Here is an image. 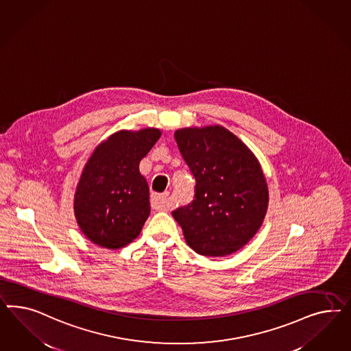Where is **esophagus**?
I'll return each mask as SVG.
<instances>
[{
	"label": "esophagus",
	"mask_w": 351,
	"mask_h": 351,
	"mask_svg": "<svg viewBox=\"0 0 351 351\" xmlns=\"http://www.w3.org/2000/svg\"><path fill=\"white\" fill-rule=\"evenodd\" d=\"M169 191H165L162 194H153L152 198H150V203H152V207L154 210H158V211H165L170 207V198H169Z\"/></svg>",
	"instance_id": "obj_1"
}]
</instances>
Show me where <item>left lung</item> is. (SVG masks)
I'll use <instances>...</instances> for the list:
<instances>
[{"instance_id":"8db88e82","label":"left lung","mask_w":351,"mask_h":351,"mask_svg":"<svg viewBox=\"0 0 351 351\" xmlns=\"http://www.w3.org/2000/svg\"><path fill=\"white\" fill-rule=\"evenodd\" d=\"M175 140L195 186L193 201L172 216L197 254L230 255L248 243L265 217L269 193L260 163L221 126L181 128Z\"/></svg>"}]
</instances>
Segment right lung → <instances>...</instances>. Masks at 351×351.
I'll list each match as a JSON object with an SVG mask.
<instances>
[{"label":"right lung","instance_id":"add662e5","mask_svg":"<svg viewBox=\"0 0 351 351\" xmlns=\"http://www.w3.org/2000/svg\"><path fill=\"white\" fill-rule=\"evenodd\" d=\"M157 128L119 131L87 160L75 195L77 223L100 247L116 250L138 237L147 221L149 186L138 163L160 138Z\"/></svg>","mask_w":351,"mask_h":351}]
</instances>
